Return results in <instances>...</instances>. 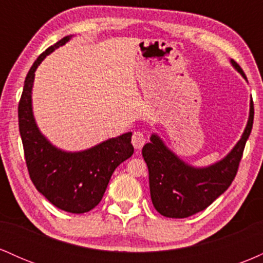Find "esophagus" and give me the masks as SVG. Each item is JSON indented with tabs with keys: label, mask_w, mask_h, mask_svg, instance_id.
I'll return each mask as SVG.
<instances>
[{
	"label": "esophagus",
	"mask_w": 263,
	"mask_h": 263,
	"mask_svg": "<svg viewBox=\"0 0 263 263\" xmlns=\"http://www.w3.org/2000/svg\"><path fill=\"white\" fill-rule=\"evenodd\" d=\"M144 143H146V137H144V135L140 131L135 132L134 136H132V144H134L135 148L141 149L142 147L144 146Z\"/></svg>",
	"instance_id": "esophagus-1"
}]
</instances>
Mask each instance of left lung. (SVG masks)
Masks as SVG:
<instances>
[{
  "instance_id": "obj_1",
  "label": "left lung",
  "mask_w": 263,
  "mask_h": 263,
  "mask_svg": "<svg viewBox=\"0 0 263 263\" xmlns=\"http://www.w3.org/2000/svg\"><path fill=\"white\" fill-rule=\"evenodd\" d=\"M231 65L247 78L234 60ZM253 123V102L250 100L247 125L241 138L230 152L208 167H194L177 156L157 134L142 148L148 167L149 192L153 206L165 218L183 219L206 209L230 186L237 173L246 141Z\"/></svg>"
}]
</instances>
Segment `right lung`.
<instances>
[{
    "label": "right lung",
    "mask_w": 263,
    "mask_h": 263,
    "mask_svg": "<svg viewBox=\"0 0 263 263\" xmlns=\"http://www.w3.org/2000/svg\"><path fill=\"white\" fill-rule=\"evenodd\" d=\"M71 38H62L33 63L18 105V125L29 177L38 192L60 210L83 214L100 203L114 171L134 155V146L132 132H127L91 148L68 152L50 143L38 128L32 107L34 73L45 57Z\"/></svg>",
    "instance_id": "1"
}]
</instances>
